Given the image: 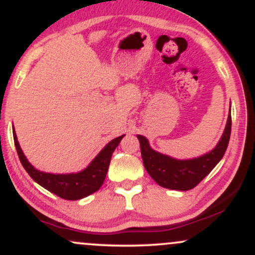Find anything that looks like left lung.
Wrapping results in <instances>:
<instances>
[{
    "label": "left lung",
    "mask_w": 255,
    "mask_h": 255,
    "mask_svg": "<svg viewBox=\"0 0 255 255\" xmlns=\"http://www.w3.org/2000/svg\"><path fill=\"white\" fill-rule=\"evenodd\" d=\"M231 133V115L228 116L227 126L218 145L209 153L188 160H177L153 151L147 139L137 135L140 141L142 162L146 171L159 186L175 191H189L198 186L224 156Z\"/></svg>",
    "instance_id": "8db88e82"
}]
</instances>
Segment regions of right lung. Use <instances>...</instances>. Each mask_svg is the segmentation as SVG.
<instances>
[{"label":"right lung","mask_w":255,"mask_h":255,"mask_svg":"<svg viewBox=\"0 0 255 255\" xmlns=\"http://www.w3.org/2000/svg\"><path fill=\"white\" fill-rule=\"evenodd\" d=\"M14 144H15L17 156L20 158L22 166L28 175L39 183L40 186L48 189L49 192L54 193L57 197L64 199V200H79L92 193L97 192L103 184L105 176H107L108 168H109L111 156L115 148L118 147L120 141L125 135H121L116 139L111 140L105 147L99 152V154L92 163L83 171L78 174H66V175H55L42 172L30 164L26 159L24 152L21 151L19 142H17L15 130L13 131Z\"/></svg>","instance_id":"right-lung-1"}]
</instances>
